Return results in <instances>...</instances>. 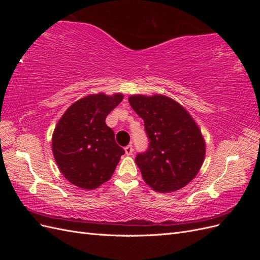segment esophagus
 I'll return each mask as SVG.
<instances>
[{"label":"esophagus","mask_w":260,"mask_h":260,"mask_svg":"<svg viewBox=\"0 0 260 260\" xmlns=\"http://www.w3.org/2000/svg\"><path fill=\"white\" fill-rule=\"evenodd\" d=\"M124 152H125V155H131L132 154V152H133V147H132V145L131 144H129V145H127L124 147Z\"/></svg>","instance_id":"34e87169"}]
</instances>
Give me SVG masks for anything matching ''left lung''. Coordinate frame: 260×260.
Returning a JSON list of instances; mask_svg holds the SVG:
<instances>
[{"instance_id": "obj_1", "label": "left lung", "mask_w": 260, "mask_h": 260, "mask_svg": "<svg viewBox=\"0 0 260 260\" xmlns=\"http://www.w3.org/2000/svg\"><path fill=\"white\" fill-rule=\"evenodd\" d=\"M131 107L144 120L148 147L136 162L153 190L168 193L185 186L198 175L205 142L193 118L176 101L164 95H132Z\"/></svg>"}]
</instances>
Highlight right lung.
Wrapping results in <instances>:
<instances>
[{
  "label": "right lung",
  "mask_w": 260,
  "mask_h": 260,
  "mask_svg": "<svg viewBox=\"0 0 260 260\" xmlns=\"http://www.w3.org/2000/svg\"><path fill=\"white\" fill-rule=\"evenodd\" d=\"M122 98L120 93L93 94L77 101L61 116L53 133L52 149L69 182L92 190L113 176L124 151L105 119Z\"/></svg>",
  "instance_id": "obj_1"
}]
</instances>
